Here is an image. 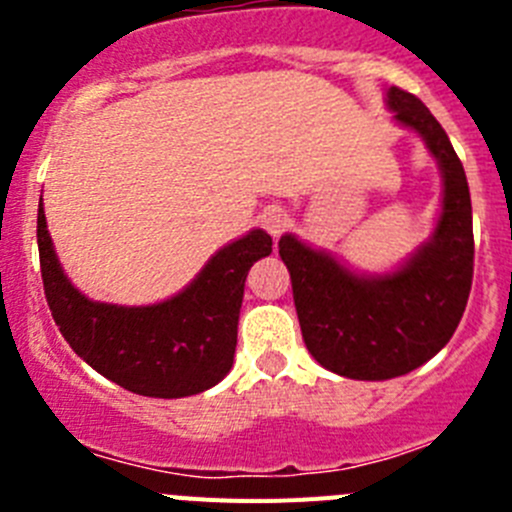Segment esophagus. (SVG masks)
Returning <instances> with one entry per match:
<instances>
[{
  "label": "esophagus",
  "instance_id": "1",
  "mask_svg": "<svg viewBox=\"0 0 512 512\" xmlns=\"http://www.w3.org/2000/svg\"><path fill=\"white\" fill-rule=\"evenodd\" d=\"M261 225H264L266 230H269L274 238H279V235L287 230L289 225V215L282 210V207H271V210L264 212V217H261Z\"/></svg>",
  "mask_w": 512,
  "mask_h": 512
}]
</instances>
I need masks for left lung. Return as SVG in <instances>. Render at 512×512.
<instances>
[{
    "mask_svg": "<svg viewBox=\"0 0 512 512\" xmlns=\"http://www.w3.org/2000/svg\"><path fill=\"white\" fill-rule=\"evenodd\" d=\"M387 97L395 120L418 130L441 164L443 210L431 243L390 277L364 279L292 235L279 241L307 351L348 379H392L425 364L454 336L472 289V197L464 166L415 94L392 87Z\"/></svg>",
    "mask_w": 512,
    "mask_h": 512,
    "instance_id": "left-lung-1",
    "label": "left lung"
}]
</instances>
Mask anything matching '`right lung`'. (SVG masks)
<instances>
[{
  "label": "right lung",
  "instance_id": "add662e5",
  "mask_svg": "<svg viewBox=\"0 0 512 512\" xmlns=\"http://www.w3.org/2000/svg\"><path fill=\"white\" fill-rule=\"evenodd\" d=\"M38 251L45 300L76 354L135 395L174 400L210 390L230 372L248 269L269 256L271 238L251 230L217 251L182 295L151 307L102 305L79 295L53 253L43 200Z\"/></svg>",
  "mask_w": 512,
  "mask_h": 512
}]
</instances>
